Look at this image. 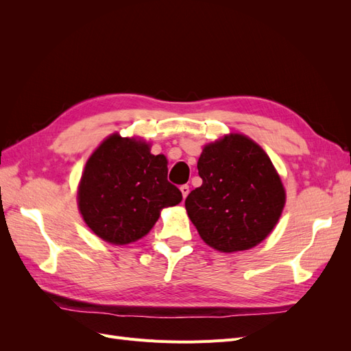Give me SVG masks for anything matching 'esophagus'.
<instances>
[{"label":"esophagus","instance_id":"esophagus-1","mask_svg":"<svg viewBox=\"0 0 351 351\" xmlns=\"http://www.w3.org/2000/svg\"><path fill=\"white\" fill-rule=\"evenodd\" d=\"M180 190H182V193H183V199H186V197H187V195H189V192H190L189 186H187V184H183L182 187H180Z\"/></svg>","mask_w":351,"mask_h":351}]
</instances>
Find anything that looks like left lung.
Here are the masks:
<instances>
[{
	"label": "left lung",
	"mask_w": 351,
	"mask_h": 351,
	"mask_svg": "<svg viewBox=\"0 0 351 351\" xmlns=\"http://www.w3.org/2000/svg\"><path fill=\"white\" fill-rule=\"evenodd\" d=\"M202 186L186 197V209L206 244L219 252L256 246L281 215L285 193L269 156L243 134L204 147Z\"/></svg>",
	"instance_id": "left-lung-1"
}]
</instances>
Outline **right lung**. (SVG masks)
Instances as JSON below:
<instances>
[{
  "instance_id": "right-lung-1",
  "label": "right lung",
  "mask_w": 351,
  "mask_h": 351,
  "mask_svg": "<svg viewBox=\"0 0 351 351\" xmlns=\"http://www.w3.org/2000/svg\"><path fill=\"white\" fill-rule=\"evenodd\" d=\"M164 155L149 145L119 134L88 159L79 186V209L88 227L102 240L127 244L151 231L159 210L182 202L180 190L167 180Z\"/></svg>"
}]
</instances>
